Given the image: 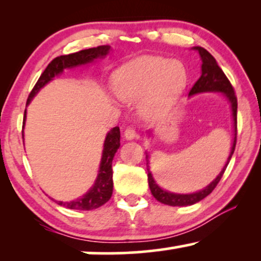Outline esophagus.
<instances>
[{"label":"esophagus","mask_w":261,"mask_h":261,"mask_svg":"<svg viewBox=\"0 0 261 261\" xmlns=\"http://www.w3.org/2000/svg\"><path fill=\"white\" fill-rule=\"evenodd\" d=\"M138 137L137 132H135L134 128H127L126 130H124V138L127 139V140H133Z\"/></svg>","instance_id":"1"}]
</instances>
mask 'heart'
<instances>
[{
    "instance_id": "b5f03b06",
    "label": "heart",
    "mask_w": 261,
    "mask_h": 261,
    "mask_svg": "<svg viewBox=\"0 0 261 261\" xmlns=\"http://www.w3.org/2000/svg\"><path fill=\"white\" fill-rule=\"evenodd\" d=\"M113 89L123 102L141 97L146 116H156L172 107L188 84L184 64L165 57L144 56L120 66L113 74Z\"/></svg>"
}]
</instances>
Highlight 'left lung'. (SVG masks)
<instances>
[{
	"label": "left lung",
	"instance_id": "left-lung-1",
	"mask_svg": "<svg viewBox=\"0 0 261 261\" xmlns=\"http://www.w3.org/2000/svg\"><path fill=\"white\" fill-rule=\"evenodd\" d=\"M192 49L197 51L199 53L202 60V73L201 77L198 78V81L196 82L194 87L189 92V96H194L197 94H204V92H220L221 95L224 96L230 105L231 109V116H233V128H234V138H233V144L230 147V153L228 155V159L226 164H224L223 169L221 170V172L217 174V177L213 181H210V184L206 185L202 190L192 192V194H176V192L167 191L162 187H159L156 183L151 171H149V155L146 152V159H147V171H148V185L149 190H151L153 197L160 203L164 204L171 205V206H188L192 205L195 203L202 201L203 198H205L206 196L212 194V191L216 188L217 183H219L221 178H222L224 171H226L228 164L230 162L231 155H233L235 145H237V112H238V99L235 96L234 89L231 87L230 82L228 81L226 74L223 73V71L221 70V67L217 65L216 59L206 51L205 48L201 47V46H195ZM148 134H151V132H148Z\"/></svg>",
	"mask_w": 261,
	"mask_h": 261
}]
</instances>
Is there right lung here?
I'll return each mask as SVG.
<instances>
[{
    "label": "right lung",
    "mask_w": 261,
    "mask_h": 261,
    "mask_svg": "<svg viewBox=\"0 0 261 261\" xmlns=\"http://www.w3.org/2000/svg\"><path fill=\"white\" fill-rule=\"evenodd\" d=\"M109 45L97 46L94 48L83 49V51L72 53V55L60 56L57 57L48 64L44 72L41 73L40 78H39L37 84L34 85L33 90L31 91L30 96H28L26 106L30 105L34 96L40 91V89L45 87L46 84L53 81V78L59 76L63 73L65 69H74L78 66H84L88 64H91L96 62L97 59L106 58V56L109 55L110 52ZM26 114L27 110H24V117H23V126H22V139H23V128L24 123H26ZM120 147V128L114 127L110 129L107 134L105 144H103V151H102V158L101 163H99V169L97 177L92 187L81 197H78L73 201L70 202H63V201H56L59 205L65 206L67 209L73 210H92L97 209L99 206L105 204L110 199L113 195V169L112 164L113 159L117 149ZM55 201V199H53Z\"/></svg>",
    "instance_id": "right-lung-1"
}]
</instances>
